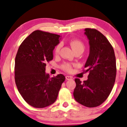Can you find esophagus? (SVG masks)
Returning a JSON list of instances; mask_svg holds the SVG:
<instances>
[{
  "instance_id": "34e87169",
  "label": "esophagus",
  "mask_w": 127,
  "mask_h": 127,
  "mask_svg": "<svg viewBox=\"0 0 127 127\" xmlns=\"http://www.w3.org/2000/svg\"><path fill=\"white\" fill-rule=\"evenodd\" d=\"M65 79L67 80H72V77L71 76H68V75H67V76H65Z\"/></svg>"
}]
</instances>
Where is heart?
Here are the masks:
<instances>
[{"mask_svg": "<svg viewBox=\"0 0 127 127\" xmlns=\"http://www.w3.org/2000/svg\"><path fill=\"white\" fill-rule=\"evenodd\" d=\"M70 45H71L72 49H73V50L74 52H77V51H78V50L84 51V44H83V43L81 42L80 41L73 40V41H71V43H70ZM61 46H62V45H61L60 44L57 45V47H56V49H55L56 54H59V52H60ZM62 68L64 70H65V71L70 72V71H71L72 70V66L70 64L64 63L63 65H62Z\"/></svg>", "mask_w": 127, "mask_h": 127, "instance_id": "1", "label": "heart"}]
</instances>
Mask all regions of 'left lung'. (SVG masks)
Here are the masks:
<instances>
[{
  "mask_svg": "<svg viewBox=\"0 0 127 127\" xmlns=\"http://www.w3.org/2000/svg\"><path fill=\"white\" fill-rule=\"evenodd\" d=\"M84 31L90 46L84 67L89 74L83 83L75 78L73 95L78 103L90 108L101 105L111 92L116 77V60L113 47L101 33L89 28Z\"/></svg>",
  "mask_w": 127,
  "mask_h": 127,
  "instance_id": "1",
  "label": "left lung"
}]
</instances>
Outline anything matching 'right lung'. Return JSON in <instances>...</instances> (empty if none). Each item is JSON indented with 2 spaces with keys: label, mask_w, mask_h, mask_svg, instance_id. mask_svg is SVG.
Masks as SVG:
<instances>
[{
  "label": "right lung",
  "mask_w": 127,
  "mask_h": 127,
  "mask_svg": "<svg viewBox=\"0 0 127 127\" xmlns=\"http://www.w3.org/2000/svg\"><path fill=\"white\" fill-rule=\"evenodd\" d=\"M61 36L36 30L22 42L15 59L14 78L25 101L35 108H44L56 101L65 77L50 78L46 63L53 59V50Z\"/></svg>",
  "instance_id": "1"
}]
</instances>
